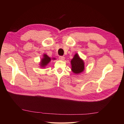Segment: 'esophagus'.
I'll list each match as a JSON object with an SVG mask.
<instances>
[{
	"label": "esophagus",
	"mask_w": 124,
	"mask_h": 124,
	"mask_svg": "<svg viewBox=\"0 0 124 124\" xmlns=\"http://www.w3.org/2000/svg\"><path fill=\"white\" fill-rule=\"evenodd\" d=\"M59 60H61V61H64L65 60V57H63V56H59Z\"/></svg>",
	"instance_id": "obj_1"
}]
</instances>
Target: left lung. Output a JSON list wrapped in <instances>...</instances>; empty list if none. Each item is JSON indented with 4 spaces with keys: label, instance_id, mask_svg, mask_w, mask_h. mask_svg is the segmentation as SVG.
I'll list each match as a JSON object with an SVG mask.
<instances>
[{
    "label": "left lung",
    "instance_id": "8db88e82",
    "mask_svg": "<svg viewBox=\"0 0 124 124\" xmlns=\"http://www.w3.org/2000/svg\"><path fill=\"white\" fill-rule=\"evenodd\" d=\"M71 70L76 74L83 72L85 69L84 62L80 58L78 53H76L71 61Z\"/></svg>",
    "mask_w": 124,
    "mask_h": 124
}]
</instances>
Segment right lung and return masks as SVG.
<instances>
[{"label": "right lung", "mask_w": 124, "mask_h": 124, "mask_svg": "<svg viewBox=\"0 0 124 124\" xmlns=\"http://www.w3.org/2000/svg\"><path fill=\"white\" fill-rule=\"evenodd\" d=\"M51 59L53 60H55L56 59L55 58H51V57H50L49 56H47L46 54H44L43 55V58L41 59V61L40 62V67H41V68H46V67L47 65V64L49 63Z\"/></svg>", "instance_id": "1"}]
</instances>
